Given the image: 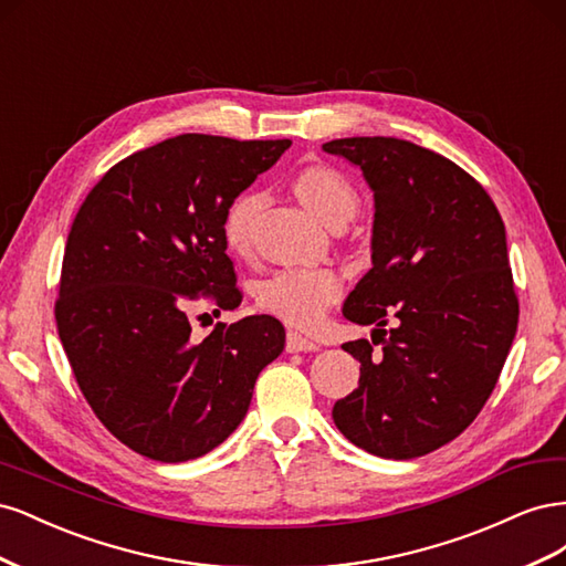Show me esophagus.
Here are the masks:
<instances>
[{
	"mask_svg": "<svg viewBox=\"0 0 566 566\" xmlns=\"http://www.w3.org/2000/svg\"><path fill=\"white\" fill-rule=\"evenodd\" d=\"M285 349H287L290 354H297V352H316L318 345H316L314 339L290 331V333H287V339H285Z\"/></svg>",
	"mask_w": 566,
	"mask_h": 566,
	"instance_id": "34e87169",
	"label": "esophagus"
}]
</instances>
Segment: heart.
<instances>
[{"label":"heart","mask_w":566,"mask_h":566,"mask_svg":"<svg viewBox=\"0 0 566 566\" xmlns=\"http://www.w3.org/2000/svg\"><path fill=\"white\" fill-rule=\"evenodd\" d=\"M300 202L325 227L347 224L358 210L354 186L337 169L325 165L304 167L293 181ZM266 196L248 191L238 196L224 214V241L231 252H245L254 219L264 210ZM342 281L333 269L325 266H295L271 273L254 287L256 304L264 312L283 318L297 328H312L325 310L339 297Z\"/></svg>","instance_id":"b5f03b06"}]
</instances>
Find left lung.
Returning a JSON list of instances; mask_svg holds the SVG:
<instances>
[{
  "mask_svg": "<svg viewBox=\"0 0 566 566\" xmlns=\"http://www.w3.org/2000/svg\"><path fill=\"white\" fill-rule=\"evenodd\" d=\"M323 150L373 191V269L342 314L375 325L342 345L358 387L333 406L337 430L373 455L408 460L455 439L484 408L517 333L505 224L465 169L403 139L352 136ZM392 318L387 334L384 325Z\"/></svg>",
  "mask_w": 566,
  "mask_h": 566,
  "instance_id": "1",
  "label": "left lung"
}]
</instances>
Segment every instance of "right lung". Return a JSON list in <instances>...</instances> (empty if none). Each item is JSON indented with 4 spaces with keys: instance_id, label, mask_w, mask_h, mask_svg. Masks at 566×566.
Instances as JSON below:
<instances>
[{
    "instance_id": "1",
    "label": "right lung",
    "mask_w": 566,
    "mask_h": 566,
    "mask_svg": "<svg viewBox=\"0 0 566 566\" xmlns=\"http://www.w3.org/2000/svg\"><path fill=\"white\" fill-rule=\"evenodd\" d=\"M290 142L179 134L117 163L67 233L56 325L106 430L150 460L210 453L245 418L256 375L285 347L273 316L196 342L188 302L235 310L224 214Z\"/></svg>"
}]
</instances>
